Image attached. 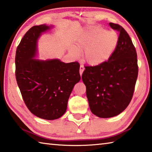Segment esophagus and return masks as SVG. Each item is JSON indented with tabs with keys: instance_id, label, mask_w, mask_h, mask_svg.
Here are the masks:
<instances>
[{
	"instance_id": "obj_1",
	"label": "esophagus",
	"mask_w": 152,
	"mask_h": 152,
	"mask_svg": "<svg viewBox=\"0 0 152 152\" xmlns=\"http://www.w3.org/2000/svg\"><path fill=\"white\" fill-rule=\"evenodd\" d=\"M84 66H82V65H80V76L82 75V73H83V72H84Z\"/></svg>"
}]
</instances>
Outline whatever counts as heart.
Listing matches in <instances>:
<instances>
[{
	"label": "heart",
	"mask_w": 152,
	"mask_h": 152,
	"mask_svg": "<svg viewBox=\"0 0 152 152\" xmlns=\"http://www.w3.org/2000/svg\"><path fill=\"white\" fill-rule=\"evenodd\" d=\"M117 34L113 31L103 30L102 27H91L77 40L79 50H84V61L90 65L102 64L110 58L117 44ZM72 47V51L78 55V50Z\"/></svg>",
	"instance_id": "1"
}]
</instances>
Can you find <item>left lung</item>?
<instances>
[{"label": "left lung", "mask_w": 152, "mask_h": 152, "mask_svg": "<svg viewBox=\"0 0 152 152\" xmlns=\"http://www.w3.org/2000/svg\"><path fill=\"white\" fill-rule=\"evenodd\" d=\"M119 32L117 46L107 61L85 66L82 79L92 113L110 118L121 113L131 101L138 73L137 53L123 27L109 23Z\"/></svg>", "instance_id": "1"}]
</instances>
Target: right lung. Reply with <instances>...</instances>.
<instances>
[{"instance_id": "add662e5", "label": "right lung", "mask_w": 152, "mask_h": 152, "mask_svg": "<svg viewBox=\"0 0 152 152\" xmlns=\"http://www.w3.org/2000/svg\"><path fill=\"white\" fill-rule=\"evenodd\" d=\"M50 28L42 24L29 29L18 46L15 58L17 84L27 107L46 120L57 119L64 114L74 86L81 78L78 62L34 58L39 37Z\"/></svg>"}]
</instances>
